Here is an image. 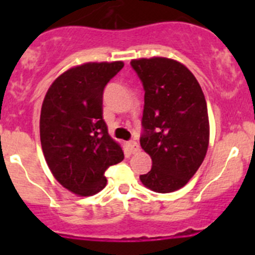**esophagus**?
<instances>
[{"instance_id": "esophagus-1", "label": "esophagus", "mask_w": 255, "mask_h": 255, "mask_svg": "<svg viewBox=\"0 0 255 255\" xmlns=\"http://www.w3.org/2000/svg\"><path fill=\"white\" fill-rule=\"evenodd\" d=\"M127 149L130 154H134L137 151H139V144L135 142V140H129L127 143Z\"/></svg>"}]
</instances>
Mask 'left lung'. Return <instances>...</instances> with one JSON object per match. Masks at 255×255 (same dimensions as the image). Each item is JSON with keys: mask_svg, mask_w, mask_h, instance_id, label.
Segmentation results:
<instances>
[{"mask_svg": "<svg viewBox=\"0 0 255 255\" xmlns=\"http://www.w3.org/2000/svg\"><path fill=\"white\" fill-rule=\"evenodd\" d=\"M130 65L145 92L140 145L153 164L139 179L155 192L176 191L195 175L207 153L205 95L191 71L173 59H135Z\"/></svg>", "mask_w": 255, "mask_h": 255, "instance_id": "8db88e82", "label": "left lung"}]
</instances>
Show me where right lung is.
<instances>
[{
	"label": "right lung",
	"mask_w": 255,
	"mask_h": 255,
	"mask_svg": "<svg viewBox=\"0 0 255 255\" xmlns=\"http://www.w3.org/2000/svg\"><path fill=\"white\" fill-rule=\"evenodd\" d=\"M122 61L86 63L61 74L49 87L40 111V143L54 177L80 196L107 184L105 171L123 160L102 117L106 85Z\"/></svg>",
	"instance_id": "obj_1"
}]
</instances>
